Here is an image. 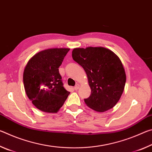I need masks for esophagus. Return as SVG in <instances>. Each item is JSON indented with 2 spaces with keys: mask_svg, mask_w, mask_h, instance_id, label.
I'll return each mask as SVG.
<instances>
[{
  "mask_svg": "<svg viewBox=\"0 0 152 152\" xmlns=\"http://www.w3.org/2000/svg\"><path fill=\"white\" fill-rule=\"evenodd\" d=\"M79 87H80V84H77L76 85L74 86V89L76 90V91H77V90H78V88H79Z\"/></svg>",
  "mask_w": 152,
  "mask_h": 152,
  "instance_id": "1",
  "label": "esophagus"
}]
</instances>
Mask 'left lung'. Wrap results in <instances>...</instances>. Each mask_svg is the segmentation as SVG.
<instances>
[{
  "mask_svg": "<svg viewBox=\"0 0 152 152\" xmlns=\"http://www.w3.org/2000/svg\"><path fill=\"white\" fill-rule=\"evenodd\" d=\"M73 60L86 72L91 94L86 104L98 112L109 110L119 101L126 74L121 61L114 52L102 47L75 48Z\"/></svg>",
  "mask_w": 152,
  "mask_h": 152,
  "instance_id": "1",
  "label": "left lung"
}]
</instances>
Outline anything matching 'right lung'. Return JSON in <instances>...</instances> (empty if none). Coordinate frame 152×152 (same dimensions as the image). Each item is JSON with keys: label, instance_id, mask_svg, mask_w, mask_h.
<instances>
[{"label": "right lung", "instance_id": "right-lung-1", "mask_svg": "<svg viewBox=\"0 0 152 152\" xmlns=\"http://www.w3.org/2000/svg\"><path fill=\"white\" fill-rule=\"evenodd\" d=\"M69 50L51 48L41 51L25 66V92L35 107L42 111L57 113L70 93L63 86L58 69Z\"/></svg>", "mask_w": 152, "mask_h": 152}]
</instances>
